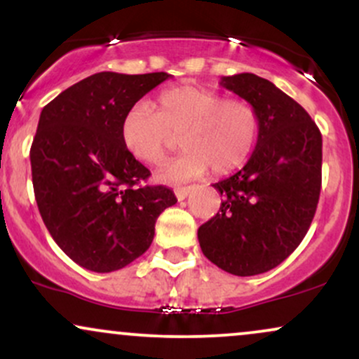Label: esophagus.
<instances>
[{"label":"esophagus","mask_w":359,"mask_h":359,"mask_svg":"<svg viewBox=\"0 0 359 359\" xmlns=\"http://www.w3.org/2000/svg\"><path fill=\"white\" fill-rule=\"evenodd\" d=\"M191 192H192V187H177L175 189V196L179 201H184Z\"/></svg>","instance_id":"1"}]
</instances>
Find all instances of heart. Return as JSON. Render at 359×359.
Masks as SVG:
<instances>
[{"instance_id": "b5f03b06", "label": "heart", "mask_w": 359, "mask_h": 359, "mask_svg": "<svg viewBox=\"0 0 359 359\" xmlns=\"http://www.w3.org/2000/svg\"><path fill=\"white\" fill-rule=\"evenodd\" d=\"M125 150L138 162L162 165L177 137L185 151L158 174L165 182L231 174L245 165L259 137V114L250 101L228 100L217 90L179 86L162 90L150 106L138 102L119 125Z\"/></svg>"}]
</instances>
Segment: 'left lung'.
<instances>
[{"mask_svg":"<svg viewBox=\"0 0 359 359\" xmlns=\"http://www.w3.org/2000/svg\"><path fill=\"white\" fill-rule=\"evenodd\" d=\"M250 101L259 137L240 172L214 184L219 211L197 231L204 257L238 277L265 273L304 240L319 203L323 137L297 101L255 74L221 77Z\"/></svg>","mask_w":359,"mask_h":359,"instance_id":"left-lung-1","label":"left lung"}]
</instances>
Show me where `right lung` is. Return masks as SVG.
<instances>
[{
  "label": "right lung",
  "instance_id": "obj_1",
  "mask_svg": "<svg viewBox=\"0 0 359 359\" xmlns=\"http://www.w3.org/2000/svg\"><path fill=\"white\" fill-rule=\"evenodd\" d=\"M167 72H100L42 109L30 148L40 216L77 265L108 273L150 248L155 222L177 203L165 185H143L150 170L125 150L126 111L168 79Z\"/></svg>",
  "mask_w": 359,
  "mask_h": 359
}]
</instances>
